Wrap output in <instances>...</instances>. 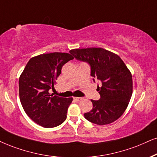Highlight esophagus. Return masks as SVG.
Masks as SVG:
<instances>
[{"mask_svg": "<svg viewBox=\"0 0 157 157\" xmlns=\"http://www.w3.org/2000/svg\"><path fill=\"white\" fill-rule=\"evenodd\" d=\"M74 99L75 101H81L82 99V97H75Z\"/></svg>", "mask_w": 157, "mask_h": 157, "instance_id": "1", "label": "esophagus"}]
</instances>
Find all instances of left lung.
Segmentation results:
<instances>
[{
	"label": "left lung",
	"instance_id": "1",
	"mask_svg": "<svg viewBox=\"0 0 157 157\" xmlns=\"http://www.w3.org/2000/svg\"><path fill=\"white\" fill-rule=\"evenodd\" d=\"M77 60L90 66V75L101 81V98L91 100L93 109L85 118L98 125L110 124L120 117L128 107L132 93V74L120 56L101 48L69 51Z\"/></svg>",
	"mask_w": 157,
	"mask_h": 157
}]
</instances>
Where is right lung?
<instances>
[{
    "label": "right lung",
    "mask_w": 157,
    "mask_h": 157,
    "mask_svg": "<svg viewBox=\"0 0 157 157\" xmlns=\"http://www.w3.org/2000/svg\"><path fill=\"white\" fill-rule=\"evenodd\" d=\"M74 57L68 53H43L29 59L19 80V98L28 117L43 128H54L67 119L72 98L51 95L61 68Z\"/></svg>",
    "instance_id": "add662e5"
}]
</instances>
